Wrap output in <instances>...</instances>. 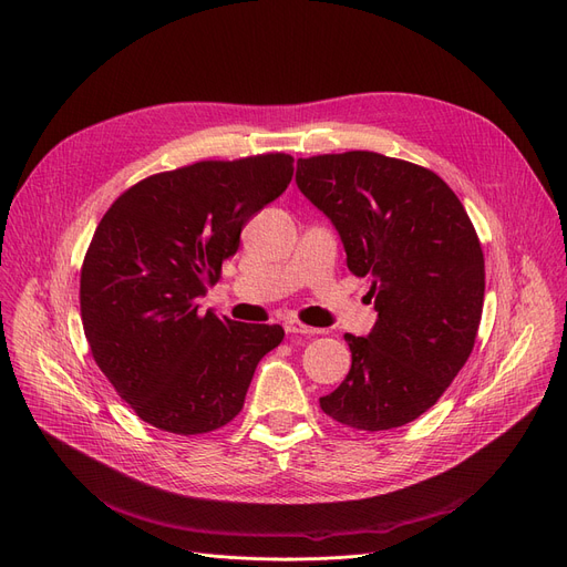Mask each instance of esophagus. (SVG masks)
I'll list each match as a JSON object with an SVG mask.
<instances>
[{"label": "esophagus", "mask_w": 567, "mask_h": 567, "mask_svg": "<svg viewBox=\"0 0 567 567\" xmlns=\"http://www.w3.org/2000/svg\"><path fill=\"white\" fill-rule=\"evenodd\" d=\"M285 331L291 333V336H315V333H322L319 329H312V327H306V324L297 322V319H287V322H285Z\"/></svg>", "instance_id": "esophagus-1"}]
</instances>
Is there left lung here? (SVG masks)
<instances>
[{"label": "left lung", "mask_w": 567, "mask_h": 567, "mask_svg": "<svg viewBox=\"0 0 567 567\" xmlns=\"http://www.w3.org/2000/svg\"><path fill=\"white\" fill-rule=\"evenodd\" d=\"M297 185L331 219L348 268L371 278L378 310L365 338L344 333L352 368L319 405L361 431L410 424L473 352L484 255L471 217L433 171L378 153L299 159Z\"/></svg>", "instance_id": "1"}]
</instances>
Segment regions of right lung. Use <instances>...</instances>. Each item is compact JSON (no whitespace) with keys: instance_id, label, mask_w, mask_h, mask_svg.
I'll list each match as a JSON object with an SVG mask.
<instances>
[{"instance_id":"add662e5","label":"right lung","mask_w":567,"mask_h":567,"mask_svg":"<svg viewBox=\"0 0 567 567\" xmlns=\"http://www.w3.org/2000/svg\"><path fill=\"white\" fill-rule=\"evenodd\" d=\"M291 157L196 162L136 183L106 210L81 268L92 357L143 422L178 435L229 424L282 327L245 324L199 299L240 231L287 189Z\"/></svg>"}]
</instances>
